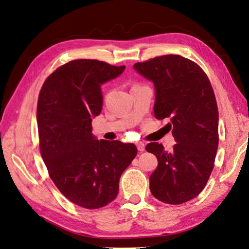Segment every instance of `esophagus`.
<instances>
[{"mask_svg":"<svg viewBox=\"0 0 249 249\" xmlns=\"http://www.w3.org/2000/svg\"><path fill=\"white\" fill-rule=\"evenodd\" d=\"M136 144H137V148H138L139 151H143L144 150V143L143 142H138Z\"/></svg>","mask_w":249,"mask_h":249,"instance_id":"obj_1","label":"esophagus"}]
</instances>
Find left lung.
<instances>
[{"instance_id":"left-lung-1","label":"left lung","mask_w":249,"mask_h":249,"mask_svg":"<svg viewBox=\"0 0 249 249\" xmlns=\"http://www.w3.org/2000/svg\"><path fill=\"white\" fill-rule=\"evenodd\" d=\"M156 89L153 112L169 119L176 143L165 151L149 142L148 152L158 159L150 175V191L158 200L180 205L199 195L213 170L219 144V112L205 71L195 62L176 54L150 58L134 65Z\"/></svg>"}]
</instances>
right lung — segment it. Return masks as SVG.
<instances>
[{"instance_id":"add662e5","label":"right lung","mask_w":249,"mask_h":249,"mask_svg":"<svg viewBox=\"0 0 249 249\" xmlns=\"http://www.w3.org/2000/svg\"><path fill=\"white\" fill-rule=\"evenodd\" d=\"M125 66L74 60L44 81L37 106L39 146L49 175L67 199L86 209L113 201L120 178L137 155L134 143L97 140L92 117L102 110L101 85Z\"/></svg>"}]
</instances>
